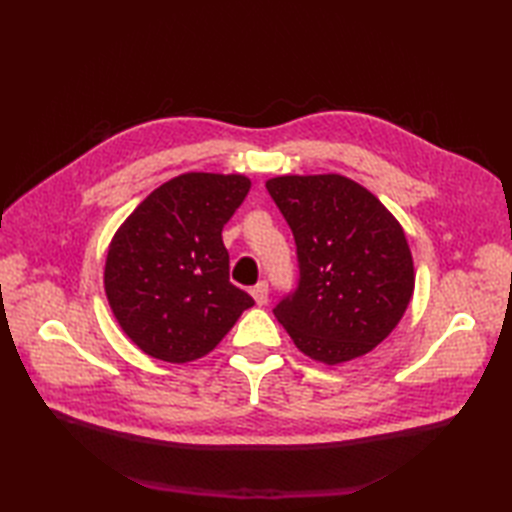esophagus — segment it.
<instances>
[{
  "label": "esophagus",
  "mask_w": 512,
  "mask_h": 512,
  "mask_svg": "<svg viewBox=\"0 0 512 512\" xmlns=\"http://www.w3.org/2000/svg\"><path fill=\"white\" fill-rule=\"evenodd\" d=\"M250 295H253V299L257 301V306H266V301H268V284H266V281H259L257 286H253Z\"/></svg>",
  "instance_id": "obj_1"
}]
</instances>
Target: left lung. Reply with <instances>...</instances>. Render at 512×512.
I'll list each match as a JSON object with an SVG mask.
<instances>
[{
  "instance_id": "left-lung-1",
  "label": "left lung",
  "mask_w": 512,
  "mask_h": 512,
  "mask_svg": "<svg viewBox=\"0 0 512 512\" xmlns=\"http://www.w3.org/2000/svg\"><path fill=\"white\" fill-rule=\"evenodd\" d=\"M297 244V288L275 306L299 350L325 365L385 341L413 295L405 231L376 195L339 176L266 182Z\"/></svg>"
}]
</instances>
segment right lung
Returning <instances> with one entry per match:
<instances>
[{
    "instance_id": "obj_1",
    "label": "right lung",
    "mask_w": 512,
    "mask_h": 512,
    "mask_svg": "<svg viewBox=\"0 0 512 512\" xmlns=\"http://www.w3.org/2000/svg\"><path fill=\"white\" fill-rule=\"evenodd\" d=\"M250 180L182 173L151 191L118 228L105 262L116 321L145 354L189 363L209 354L253 297L228 281L222 228Z\"/></svg>"
}]
</instances>
